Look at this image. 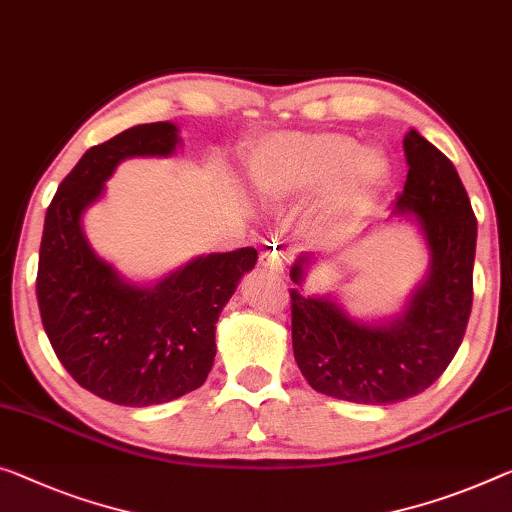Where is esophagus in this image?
Returning <instances> with one entry per match:
<instances>
[{"instance_id":"obj_1","label":"esophagus","mask_w":512,"mask_h":512,"mask_svg":"<svg viewBox=\"0 0 512 512\" xmlns=\"http://www.w3.org/2000/svg\"><path fill=\"white\" fill-rule=\"evenodd\" d=\"M261 265L265 267V270H270L274 274H281L283 272V261H281V254L277 249H265L261 254Z\"/></svg>"}]
</instances>
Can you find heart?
Listing matches in <instances>:
<instances>
[{
    "instance_id": "1",
    "label": "heart",
    "mask_w": 512,
    "mask_h": 512,
    "mask_svg": "<svg viewBox=\"0 0 512 512\" xmlns=\"http://www.w3.org/2000/svg\"><path fill=\"white\" fill-rule=\"evenodd\" d=\"M256 199L270 208L297 206L311 240H334L375 206L391 180V162L380 148H361L343 132H279L249 153Z\"/></svg>"
}]
</instances>
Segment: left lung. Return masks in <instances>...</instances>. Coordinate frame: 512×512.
<instances>
[{
  "label": "left lung",
  "mask_w": 512,
  "mask_h": 512,
  "mask_svg": "<svg viewBox=\"0 0 512 512\" xmlns=\"http://www.w3.org/2000/svg\"><path fill=\"white\" fill-rule=\"evenodd\" d=\"M407 180L393 215L414 219L428 249V272L387 320L350 316L336 293H304L306 254L290 272L293 352L313 389L359 405H391L426 391L465 336L474 300L476 217L453 162L426 137L403 139Z\"/></svg>",
  "instance_id": "left-lung-1"
}]
</instances>
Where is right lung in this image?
<instances>
[{
	"label": "right lung",
	"instance_id": "right-lung-1",
	"mask_svg": "<svg viewBox=\"0 0 512 512\" xmlns=\"http://www.w3.org/2000/svg\"><path fill=\"white\" fill-rule=\"evenodd\" d=\"M178 125L144 123L89 148L47 208L36 297L45 334L73 380L98 398L148 407L199 389L217 355L215 322L254 247L196 256L155 283H137L86 240L84 212L128 157H169Z\"/></svg>",
	"mask_w": 512,
	"mask_h": 512
}]
</instances>
